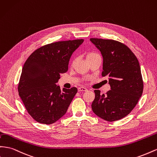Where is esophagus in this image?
Returning <instances> with one entry per match:
<instances>
[{
    "instance_id": "esophagus-1",
    "label": "esophagus",
    "mask_w": 157,
    "mask_h": 157,
    "mask_svg": "<svg viewBox=\"0 0 157 157\" xmlns=\"http://www.w3.org/2000/svg\"><path fill=\"white\" fill-rule=\"evenodd\" d=\"M78 92H85L87 90V89L84 87H79L78 88Z\"/></svg>"
}]
</instances>
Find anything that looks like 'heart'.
Instances as JSON below:
<instances>
[{
  "mask_svg": "<svg viewBox=\"0 0 157 157\" xmlns=\"http://www.w3.org/2000/svg\"><path fill=\"white\" fill-rule=\"evenodd\" d=\"M97 56V54H96V53H93V52H90V53H88L86 55V59H88L92 58V57H94V56ZM74 63H75V61H73V63H72V64H73Z\"/></svg>",
  "mask_w": 157,
  "mask_h": 157,
  "instance_id": "heart-1",
  "label": "heart"
}]
</instances>
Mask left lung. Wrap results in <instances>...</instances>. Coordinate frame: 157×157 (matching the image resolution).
Listing matches in <instances>:
<instances>
[{"label": "left lung", "instance_id": "obj_1", "mask_svg": "<svg viewBox=\"0 0 157 157\" xmlns=\"http://www.w3.org/2000/svg\"><path fill=\"white\" fill-rule=\"evenodd\" d=\"M103 57L102 77H108L110 90H95L92 111L108 121L121 120L132 111L141 98L143 82L140 65L131 49L117 41L90 38Z\"/></svg>", "mask_w": 157, "mask_h": 157}]
</instances>
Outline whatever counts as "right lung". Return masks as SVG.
Segmentation results:
<instances>
[{"mask_svg":"<svg viewBox=\"0 0 157 157\" xmlns=\"http://www.w3.org/2000/svg\"><path fill=\"white\" fill-rule=\"evenodd\" d=\"M84 40L55 42L34 51L23 66L18 90L24 106L33 119L52 124L66 113L78 91L63 88L56 83L68 71L72 54Z\"/></svg>","mask_w":157,"mask_h":157,"instance_id":"obj_1","label":"right lung"}]
</instances>
